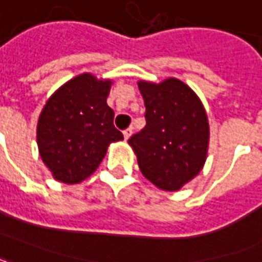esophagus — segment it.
<instances>
[{
  "label": "esophagus",
  "mask_w": 262,
  "mask_h": 262,
  "mask_svg": "<svg viewBox=\"0 0 262 262\" xmlns=\"http://www.w3.org/2000/svg\"><path fill=\"white\" fill-rule=\"evenodd\" d=\"M132 133H133V129H132V127H129V129H126V130L123 132V137H125V140H129V137L132 136Z\"/></svg>",
  "instance_id": "esophagus-1"
}]
</instances>
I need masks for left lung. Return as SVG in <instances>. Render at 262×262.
Returning a JSON list of instances; mask_svg holds the SVG:
<instances>
[{
  "mask_svg": "<svg viewBox=\"0 0 262 262\" xmlns=\"http://www.w3.org/2000/svg\"><path fill=\"white\" fill-rule=\"evenodd\" d=\"M146 126L129 139L142 174L174 192L201 172L208 157L209 120L202 101L178 78L137 81Z\"/></svg>",
  "mask_w": 262,
  "mask_h": 262,
  "instance_id": "obj_1",
  "label": "left lung"
}]
</instances>
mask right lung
I'll list each match as a JSON object with an SVG mask.
<instances>
[{"instance_id": "1", "label": "right lung", "mask_w": 262, "mask_h": 262, "mask_svg": "<svg viewBox=\"0 0 262 262\" xmlns=\"http://www.w3.org/2000/svg\"><path fill=\"white\" fill-rule=\"evenodd\" d=\"M112 80L91 73L71 78L50 95L39 115L36 140L56 181L80 184L95 172L109 144L123 140L106 98Z\"/></svg>"}]
</instances>
